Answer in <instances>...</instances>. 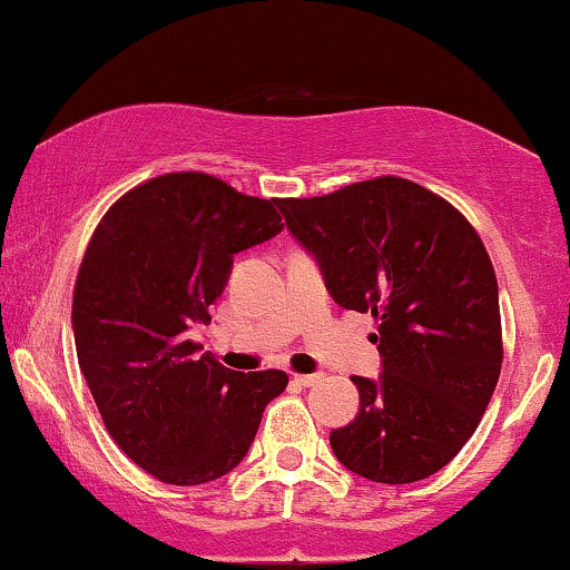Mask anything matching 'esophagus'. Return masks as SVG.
I'll use <instances>...</instances> for the list:
<instances>
[{
	"label": "esophagus",
	"mask_w": 570,
	"mask_h": 570,
	"mask_svg": "<svg viewBox=\"0 0 570 570\" xmlns=\"http://www.w3.org/2000/svg\"><path fill=\"white\" fill-rule=\"evenodd\" d=\"M293 381L301 386H314L323 381V376H320V373H298V376H293Z\"/></svg>",
	"instance_id": "1"
}]
</instances>
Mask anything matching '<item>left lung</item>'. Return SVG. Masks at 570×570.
Returning <instances> with one entry per match:
<instances>
[{
    "instance_id": "left-lung-1",
    "label": "left lung",
    "mask_w": 570,
    "mask_h": 570,
    "mask_svg": "<svg viewBox=\"0 0 570 570\" xmlns=\"http://www.w3.org/2000/svg\"><path fill=\"white\" fill-rule=\"evenodd\" d=\"M277 207L331 298L381 320V373L352 379L360 407L331 432L336 459L386 485L443 470L501 373L499 285L478 232L443 197L394 176Z\"/></svg>"
}]
</instances>
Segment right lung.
<instances>
[{"instance_id":"obj_1","label":"right lung","mask_w":570,"mask_h":570,"mask_svg":"<svg viewBox=\"0 0 570 570\" xmlns=\"http://www.w3.org/2000/svg\"><path fill=\"white\" fill-rule=\"evenodd\" d=\"M274 205L167 173L114 203L87 245L71 304L79 367L114 443L163 483L232 472L287 386L283 371H229L189 338L234 256L283 232Z\"/></svg>"}]
</instances>
